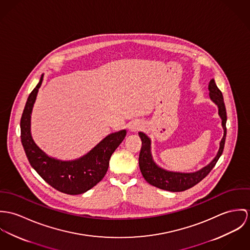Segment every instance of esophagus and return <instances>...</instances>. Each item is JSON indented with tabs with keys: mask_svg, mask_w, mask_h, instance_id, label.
Wrapping results in <instances>:
<instances>
[{
	"mask_svg": "<svg viewBox=\"0 0 250 250\" xmlns=\"http://www.w3.org/2000/svg\"><path fill=\"white\" fill-rule=\"evenodd\" d=\"M142 126H143V125H142L141 122H139V121H133V122H131V123L128 125V129H129V131H131V132H136V131H138V130H140V129L142 128Z\"/></svg>",
	"mask_w": 250,
	"mask_h": 250,
	"instance_id": "obj_1",
	"label": "esophagus"
}]
</instances>
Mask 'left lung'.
<instances>
[{
    "label": "left lung",
    "mask_w": 250,
    "mask_h": 250,
    "mask_svg": "<svg viewBox=\"0 0 250 250\" xmlns=\"http://www.w3.org/2000/svg\"><path fill=\"white\" fill-rule=\"evenodd\" d=\"M208 90L210 100L218 106L219 116L222 119V126L223 128V136L220 142V147L217 155L208 165L194 172L167 170L155 163L151 153L150 138L146 133L139 132V136L142 140V148L139 155V167L144 178L150 185L168 192H182L188 190L194 187L198 182H200L212 170V168L218 162L219 158L222 154L226 138V109L223 102L222 93L218 88L215 80L210 81Z\"/></svg>",
    "instance_id": "8db88e82"
}]
</instances>
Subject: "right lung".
I'll list each match as a JSON object with an SVG mask.
<instances>
[{
	"mask_svg": "<svg viewBox=\"0 0 250 250\" xmlns=\"http://www.w3.org/2000/svg\"><path fill=\"white\" fill-rule=\"evenodd\" d=\"M43 76L29 94L22 114L20 127L23 147L29 164L49 185L64 194H83L104 177L112 153L125 137L126 130L123 129L108 134L78 159L63 161L49 156L35 144L30 132L31 112L43 82Z\"/></svg>",
	"mask_w": 250,
	"mask_h": 250,
	"instance_id": "right-lung-1",
	"label": "right lung"
}]
</instances>
